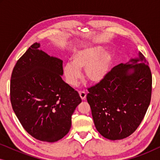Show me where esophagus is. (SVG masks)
I'll list each match as a JSON object with an SVG mask.
<instances>
[{
  "instance_id": "1",
  "label": "esophagus",
  "mask_w": 160,
  "mask_h": 160,
  "mask_svg": "<svg viewBox=\"0 0 160 160\" xmlns=\"http://www.w3.org/2000/svg\"><path fill=\"white\" fill-rule=\"evenodd\" d=\"M79 95L81 98H82V100H84L85 99H86V96H87V94L85 92L82 91V92H79Z\"/></svg>"
}]
</instances>
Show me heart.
Here are the masks:
<instances>
[{
	"label": "heart",
	"instance_id": "heart-1",
	"mask_svg": "<svg viewBox=\"0 0 160 160\" xmlns=\"http://www.w3.org/2000/svg\"><path fill=\"white\" fill-rule=\"evenodd\" d=\"M98 47H87L76 52L71 57V62L63 65L62 71L65 81L71 87H76L82 78V70L87 79L98 84L102 82L110 73L113 64V57L105 52L100 55Z\"/></svg>",
	"mask_w": 160,
	"mask_h": 160
}]
</instances>
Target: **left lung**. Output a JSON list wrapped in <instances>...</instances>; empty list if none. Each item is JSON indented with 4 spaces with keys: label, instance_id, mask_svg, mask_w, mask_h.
Masks as SVG:
<instances>
[{
    "label": "left lung",
    "instance_id": "8db88e82",
    "mask_svg": "<svg viewBox=\"0 0 160 160\" xmlns=\"http://www.w3.org/2000/svg\"><path fill=\"white\" fill-rule=\"evenodd\" d=\"M152 76L141 52L113 68L88 89L87 100L97 130L107 139L121 140L138 128L150 104Z\"/></svg>",
    "mask_w": 160,
    "mask_h": 160
}]
</instances>
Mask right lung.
Here are the masks:
<instances>
[{
    "label": "right lung",
    "mask_w": 160,
    "mask_h": 160,
    "mask_svg": "<svg viewBox=\"0 0 160 160\" xmlns=\"http://www.w3.org/2000/svg\"><path fill=\"white\" fill-rule=\"evenodd\" d=\"M35 43L19 59L10 83L12 108L24 129L37 140L55 142L71 127L81 99L62 79V60L39 49Z\"/></svg>",
    "instance_id": "add662e5"
}]
</instances>
